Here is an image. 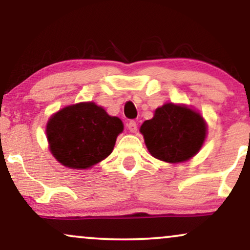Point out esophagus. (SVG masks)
Returning a JSON list of instances; mask_svg holds the SVG:
<instances>
[{
	"label": "esophagus",
	"mask_w": 250,
	"mask_h": 250,
	"mask_svg": "<svg viewBox=\"0 0 250 250\" xmlns=\"http://www.w3.org/2000/svg\"><path fill=\"white\" fill-rule=\"evenodd\" d=\"M128 129L131 131V133H136V131H137V123L135 121H129Z\"/></svg>",
	"instance_id": "esophagus-1"
}]
</instances>
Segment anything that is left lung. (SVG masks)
<instances>
[{
	"label": "left lung",
	"instance_id": "obj_1",
	"mask_svg": "<svg viewBox=\"0 0 250 250\" xmlns=\"http://www.w3.org/2000/svg\"><path fill=\"white\" fill-rule=\"evenodd\" d=\"M149 153L161 161H187L200 150L206 139V123L196 111L167 103L155 110L140 128Z\"/></svg>",
	"mask_w": 250,
	"mask_h": 250
}]
</instances>
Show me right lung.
Returning <instances> with one entry per match:
<instances>
[{
    "mask_svg": "<svg viewBox=\"0 0 250 250\" xmlns=\"http://www.w3.org/2000/svg\"><path fill=\"white\" fill-rule=\"evenodd\" d=\"M123 130L119 117L109 116L93 102L79 103L57 111L47 125L50 151L63 166L85 169L111 154Z\"/></svg>",
    "mask_w": 250,
    "mask_h": 250,
    "instance_id": "right-lung-1",
    "label": "right lung"
}]
</instances>
